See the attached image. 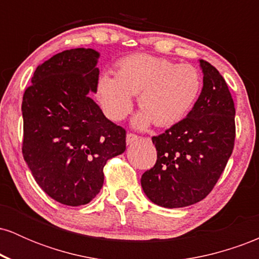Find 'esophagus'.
<instances>
[{
    "label": "esophagus",
    "instance_id": "1",
    "mask_svg": "<svg viewBox=\"0 0 259 259\" xmlns=\"http://www.w3.org/2000/svg\"><path fill=\"white\" fill-rule=\"evenodd\" d=\"M140 138L138 135H135V134H133V133H127L126 134V144L129 145V144H133V142H135V141H138Z\"/></svg>",
    "mask_w": 259,
    "mask_h": 259
}]
</instances>
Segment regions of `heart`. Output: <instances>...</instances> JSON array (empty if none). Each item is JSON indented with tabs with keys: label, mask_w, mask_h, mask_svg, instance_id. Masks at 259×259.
<instances>
[{
	"label": "heart",
	"mask_w": 259,
	"mask_h": 259,
	"mask_svg": "<svg viewBox=\"0 0 259 259\" xmlns=\"http://www.w3.org/2000/svg\"><path fill=\"white\" fill-rule=\"evenodd\" d=\"M202 88V75L194 65L178 64L150 55L121 58L117 75L107 73L99 82V99L113 120H121L133 107V95H139L142 109L136 125L153 121L164 127L177 124L190 112Z\"/></svg>",
	"instance_id": "obj_1"
}]
</instances>
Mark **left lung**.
<instances>
[{
	"label": "left lung",
	"instance_id": "8db88e82",
	"mask_svg": "<svg viewBox=\"0 0 259 259\" xmlns=\"http://www.w3.org/2000/svg\"><path fill=\"white\" fill-rule=\"evenodd\" d=\"M203 88L186 118L152 142L157 160L141 177L153 203L180 208L197 203L213 190L235 144V106L217 68L201 59Z\"/></svg>",
	"mask_w": 259,
	"mask_h": 259
}]
</instances>
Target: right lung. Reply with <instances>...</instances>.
<instances>
[{
  "mask_svg": "<svg viewBox=\"0 0 259 259\" xmlns=\"http://www.w3.org/2000/svg\"><path fill=\"white\" fill-rule=\"evenodd\" d=\"M99 52H59L35 70L23 96V146L38 186L67 206H81L103 185V167L126 148V132L107 119L89 92L99 84Z\"/></svg>",
  "mask_w": 259,
  "mask_h": 259,
  "instance_id": "right-lung-1",
  "label": "right lung"
}]
</instances>
